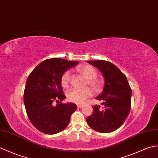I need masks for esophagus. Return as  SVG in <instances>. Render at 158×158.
<instances>
[{
  "label": "esophagus",
  "instance_id": "esophagus-1",
  "mask_svg": "<svg viewBox=\"0 0 158 158\" xmlns=\"http://www.w3.org/2000/svg\"><path fill=\"white\" fill-rule=\"evenodd\" d=\"M77 107L79 108H81L83 107V104H77Z\"/></svg>",
  "mask_w": 158,
  "mask_h": 158
}]
</instances>
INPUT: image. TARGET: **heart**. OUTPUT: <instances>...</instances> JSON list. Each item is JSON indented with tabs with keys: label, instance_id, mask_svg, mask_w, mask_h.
I'll use <instances>...</instances> for the list:
<instances>
[{
	"label": "heart",
	"instance_id": "1",
	"mask_svg": "<svg viewBox=\"0 0 158 158\" xmlns=\"http://www.w3.org/2000/svg\"><path fill=\"white\" fill-rule=\"evenodd\" d=\"M77 70L87 79V84L95 91L98 92L102 89L104 82L102 79L96 78L98 71L94 67L89 64L80 65L77 68ZM71 79V72L69 71H65L61 76L60 83L62 86L64 88H67L70 84ZM92 95V91L89 87L85 88L83 89H73L67 94V98L69 101L73 103L83 104L87 100V99L90 98Z\"/></svg>",
	"mask_w": 158,
	"mask_h": 158
}]
</instances>
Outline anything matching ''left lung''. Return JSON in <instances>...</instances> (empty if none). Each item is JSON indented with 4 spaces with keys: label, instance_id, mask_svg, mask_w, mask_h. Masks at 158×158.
<instances>
[{
    "label": "left lung",
    "instance_id": "8db88e82",
    "mask_svg": "<svg viewBox=\"0 0 158 158\" xmlns=\"http://www.w3.org/2000/svg\"><path fill=\"white\" fill-rule=\"evenodd\" d=\"M97 67L104 78L102 93L96 99L102 105L92 106V114L86 118L91 129L102 133L118 129L125 121L131 110V88L127 77L112 62L106 60H88Z\"/></svg>",
    "mask_w": 158,
    "mask_h": 158
}]
</instances>
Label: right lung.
<instances>
[{
  "label": "right lung",
  "mask_w": 158,
  "mask_h": 158,
  "mask_svg": "<svg viewBox=\"0 0 158 158\" xmlns=\"http://www.w3.org/2000/svg\"><path fill=\"white\" fill-rule=\"evenodd\" d=\"M54 58L40 63L28 76L23 101L29 120L42 133L54 135L63 131L77 109L73 103L62 104L63 94L60 79L63 73L78 64ZM54 101L57 104L53 105Z\"/></svg>",
  "instance_id": "obj_1"
}]
</instances>
